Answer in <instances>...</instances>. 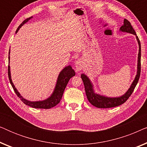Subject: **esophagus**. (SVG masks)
Wrapping results in <instances>:
<instances>
[{
    "mask_svg": "<svg viewBox=\"0 0 147 147\" xmlns=\"http://www.w3.org/2000/svg\"><path fill=\"white\" fill-rule=\"evenodd\" d=\"M84 67V61L82 59H78L75 63V67L77 71H80Z\"/></svg>",
    "mask_w": 147,
    "mask_h": 147,
    "instance_id": "34e87169",
    "label": "esophagus"
}]
</instances>
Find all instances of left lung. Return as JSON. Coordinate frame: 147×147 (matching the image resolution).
Returning a JSON list of instances; mask_svg holds the SVG:
<instances>
[{
  "instance_id": "8db88e82",
  "label": "left lung",
  "mask_w": 147,
  "mask_h": 147,
  "mask_svg": "<svg viewBox=\"0 0 147 147\" xmlns=\"http://www.w3.org/2000/svg\"><path fill=\"white\" fill-rule=\"evenodd\" d=\"M120 31L124 32V33H128L133 34L136 36V40L138 44V63H137V71L135 78L132 82L131 86L128 88V90L123 95L119 97H107L103 95L96 94L94 90V86L92 82L90 81V78L88 77L86 74H82L81 78L83 80L84 87H85V91L86 96L90 103L96 107L99 108H113L116 106H120L124 104L126 100L128 99L132 92H133L134 88H135L136 84H137L138 80H139L140 75V57H141V47H140V42L139 39L136 36V32L132 28L131 24L127 19H124V24L120 28Z\"/></svg>"
}]
</instances>
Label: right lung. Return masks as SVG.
<instances>
[{"instance_id":"1","label":"right lung","mask_w":147,"mask_h":147,"mask_svg":"<svg viewBox=\"0 0 147 147\" xmlns=\"http://www.w3.org/2000/svg\"><path fill=\"white\" fill-rule=\"evenodd\" d=\"M33 17L28 18V19H25L21 25L19 26V27L17 28V31H16V33H17L18 31L20 29L22 26L24 24L27 23L30 19H32ZM10 63V50H9V66H8V75H9V78L10 83H11L12 87H13L14 91L17 94L18 97L21 100V101L23 102L24 104H25L26 105H28L31 106L32 108H43V109H49V108H53L54 106H55L57 104L59 103L60 100H61L62 96H63V92L65 90V88L67 86V84L70 80V78H71L73 76L76 75L75 71L72 69L71 65H67L63 68L60 72L59 76H58L57 82H56L55 87L54 88V90L53 93L51 94V95L49 96V98H47V99L41 100V101H29V100H26L25 98H24L23 96L21 95V94L18 92L17 88H15V86H14L11 79V68H10L9 65Z\"/></svg>"}]
</instances>
